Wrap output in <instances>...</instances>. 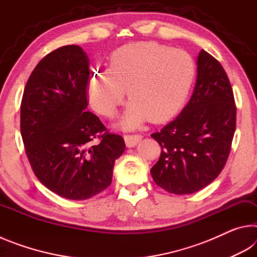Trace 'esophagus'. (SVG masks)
<instances>
[{
  "label": "esophagus",
  "mask_w": 257,
  "mask_h": 257,
  "mask_svg": "<svg viewBox=\"0 0 257 257\" xmlns=\"http://www.w3.org/2000/svg\"><path fill=\"white\" fill-rule=\"evenodd\" d=\"M142 135H125L124 142L128 147H135L142 141Z\"/></svg>",
  "instance_id": "esophagus-1"
}]
</instances>
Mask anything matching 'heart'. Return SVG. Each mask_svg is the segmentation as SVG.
Wrapping results in <instances>:
<instances>
[{
    "mask_svg": "<svg viewBox=\"0 0 257 257\" xmlns=\"http://www.w3.org/2000/svg\"><path fill=\"white\" fill-rule=\"evenodd\" d=\"M196 75L187 52L155 42L132 43L108 58V69H95L87 79V96L99 114L112 116L130 98L119 125L135 129L146 120L160 122L184 105Z\"/></svg>",
    "mask_w": 257,
    "mask_h": 257,
    "instance_id": "heart-1",
    "label": "heart"
}]
</instances>
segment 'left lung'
I'll return each mask as SVG.
<instances>
[{"instance_id":"8db88e82","label":"left lung","mask_w":257,"mask_h":257,"mask_svg":"<svg viewBox=\"0 0 257 257\" xmlns=\"http://www.w3.org/2000/svg\"><path fill=\"white\" fill-rule=\"evenodd\" d=\"M196 64L189 102L175 120L151 135L162 147L151 175L176 195L196 193L220 175L236 130V105L224 69L204 50Z\"/></svg>"}]
</instances>
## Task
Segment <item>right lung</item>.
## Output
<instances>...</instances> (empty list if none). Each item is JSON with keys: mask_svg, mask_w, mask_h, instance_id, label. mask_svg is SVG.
<instances>
[{"mask_svg": "<svg viewBox=\"0 0 257 257\" xmlns=\"http://www.w3.org/2000/svg\"><path fill=\"white\" fill-rule=\"evenodd\" d=\"M88 77L86 52L78 45L60 47L34 69L20 110L21 136L34 173L46 188L73 201L106 189L125 149L120 135L105 132L98 116L87 111Z\"/></svg>", "mask_w": 257, "mask_h": 257, "instance_id": "1", "label": "right lung"}]
</instances>
